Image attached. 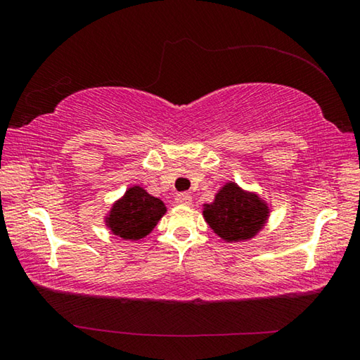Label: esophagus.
Wrapping results in <instances>:
<instances>
[{
  "mask_svg": "<svg viewBox=\"0 0 360 360\" xmlns=\"http://www.w3.org/2000/svg\"><path fill=\"white\" fill-rule=\"evenodd\" d=\"M174 202L178 203V205H191L192 203V197H191V193H186V192H182V193H178L174 197Z\"/></svg>",
  "mask_w": 360,
  "mask_h": 360,
  "instance_id": "1",
  "label": "esophagus"
}]
</instances>
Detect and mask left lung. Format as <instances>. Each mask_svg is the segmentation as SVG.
<instances>
[{"label": "left lung", "instance_id": "obj_1", "mask_svg": "<svg viewBox=\"0 0 360 360\" xmlns=\"http://www.w3.org/2000/svg\"><path fill=\"white\" fill-rule=\"evenodd\" d=\"M203 216L222 240L243 241L264 227L268 210L257 195L243 192L235 182H229L219 191L214 203L205 206Z\"/></svg>", "mask_w": 360, "mask_h": 360}]
</instances>
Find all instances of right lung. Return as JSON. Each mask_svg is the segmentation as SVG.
<instances>
[{
  "instance_id": "1",
  "label": "right lung",
  "mask_w": 360,
  "mask_h": 360,
  "mask_svg": "<svg viewBox=\"0 0 360 360\" xmlns=\"http://www.w3.org/2000/svg\"><path fill=\"white\" fill-rule=\"evenodd\" d=\"M162 200L152 197L141 187H131L124 198L112 206L108 217V227L124 240H139L149 235L158 219L165 214Z\"/></svg>"
}]
</instances>
